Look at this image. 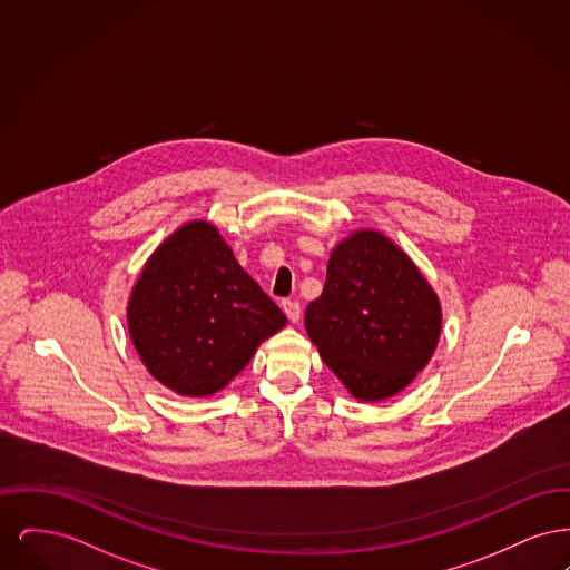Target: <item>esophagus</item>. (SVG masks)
<instances>
[{
  "mask_svg": "<svg viewBox=\"0 0 570 570\" xmlns=\"http://www.w3.org/2000/svg\"><path fill=\"white\" fill-rule=\"evenodd\" d=\"M282 307H284L291 323H298V318H301V303L298 301L286 298V301H282Z\"/></svg>",
  "mask_w": 570,
  "mask_h": 570,
  "instance_id": "34e87169",
  "label": "esophagus"
}]
</instances>
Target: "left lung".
<instances>
[{
  "mask_svg": "<svg viewBox=\"0 0 570 570\" xmlns=\"http://www.w3.org/2000/svg\"><path fill=\"white\" fill-rule=\"evenodd\" d=\"M442 325L432 286L395 244L358 230L333 249L305 328L326 367L361 402L400 393L428 365Z\"/></svg>",
  "mask_w": 570,
  "mask_h": 570,
  "instance_id": "left-lung-1",
  "label": "left lung"
}]
</instances>
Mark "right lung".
<instances>
[{"mask_svg": "<svg viewBox=\"0 0 570 570\" xmlns=\"http://www.w3.org/2000/svg\"><path fill=\"white\" fill-rule=\"evenodd\" d=\"M284 325V312L203 219L151 254L128 303L130 337L145 367L190 397L224 389Z\"/></svg>", "mask_w": 570, "mask_h": 570, "instance_id": "1", "label": "right lung"}]
</instances>
